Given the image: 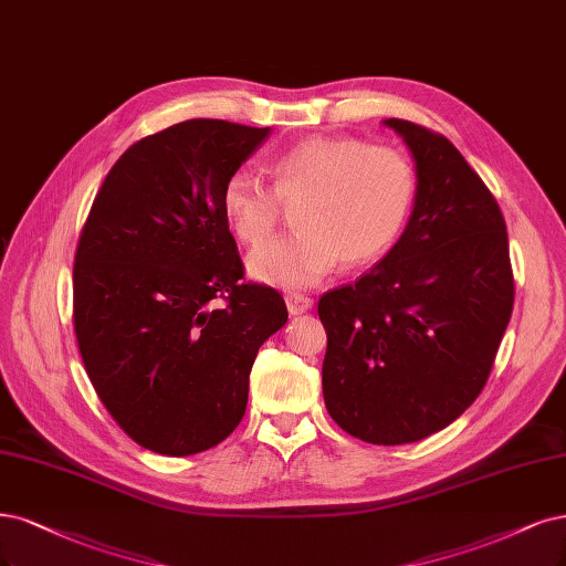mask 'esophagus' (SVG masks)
Returning <instances> with one entry per match:
<instances>
[{"instance_id":"esophagus-1","label":"esophagus","mask_w":566,"mask_h":566,"mask_svg":"<svg viewBox=\"0 0 566 566\" xmlns=\"http://www.w3.org/2000/svg\"><path fill=\"white\" fill-rule=\"evenodd\" d=\"M285 304H287V311L292 316H300V314H306V311L314 306V300H311L308 295H300V292H290V295L285 297Z\"/></svg>"}]
</instances>
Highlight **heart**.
<instances>
[{
    "mask_svg": "<svg viewBox=\"0 0 566 566\" xmlns=\"http://www.w3.org/2000/svg\"><path fill=\"white\" fill-rule=\"evenodd\" d=\"M274 187L233 170L222 187L224 218L250 248L273 235L284 206H301V231L255 250L250 274L279 287H308L339 262L375 264L391 252L412 220L419 172L394 145L360 138H306L269 166Z\"/></svg>",
    "mask_w": 566,
    "mask_h": 566,
    "instance_id": "b5f03b06",
    "label": "heart"
}]
</instances>
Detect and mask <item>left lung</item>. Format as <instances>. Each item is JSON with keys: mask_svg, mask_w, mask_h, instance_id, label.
<instances>
[{"mask_svg": "<svg viewBox=\"0 0 566 566\" xmlns=\"http://www.w3.org/2000/svg\"><path fill=\"white\" fill-rule=\"evenodd\" d=\"M417 161L419 199L398 245L327 290L323 398L348 436L405 444L480 396L509 327L515 281L503 212L444 135L386 119Z\"/></svg>", "mask_w": 566, "mask_h": 566, "instance_id": "1", "label": "left lung"}]
</instances>
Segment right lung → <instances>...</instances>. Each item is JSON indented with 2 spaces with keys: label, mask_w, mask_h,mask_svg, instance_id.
I'll use <instances>...</instances> for the list:
<instances>
[{
  "label": "right lung",
  "mask_w": 566,
  "mask_h": 566,
  "mask_svg": "<svg viewBox=\"0 0 566 566\" xmlns=\"http://www.w3.org/2000/svg\"><path fill=\"white\" fill-rule=\"evenodd\" d=\"M269 128L189 119L130 145L97 189L74 255L86 375L145 450L189 457L245 415L260 346L287 321L243 281L222 187Z\"/></svg>",
  "instance_id": "obj_1"
}]
</instances>
